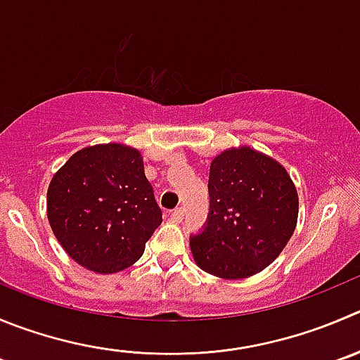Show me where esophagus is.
I'll return each mask as SVG.
<instances>
[{
    "instance_id": "34e87169",
    "label": "esophagus",
    "mask_w": 360,
    "mask_h": 360,
    "mask_svg": "<svg viewBox=\"0 0 360 360\" xmlns=\"http://www.w3.org/2000/svg\"><path fill=\"white\" fill-rule=\"evenodd\" d=\"M184 219V208L182 207H178L174 208L173 212H171V221L174 222H180Z\"/></svg>"
}]
</instances>
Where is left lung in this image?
I'll use <instances>...</instances> for the list:
<instances>
[{"label": "left lung", "instance_id": "1", "mask_svg": "<svg viewBox=\"0 0 360 360\" xmlns=\"http://www.w3.org/2000/svg\"><path fill=\"white\" fill-rule=\"evenodd\" d=\"M208 193V222L191 238L196 265L221 279L262 272L295 231L299 194L288 171L251 146H233L212 160Z\"/></svg>", "mask_w": 360, "mask_h": 360}]
</instances>
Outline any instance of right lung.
<instances>
[{
    "label": "right lung",
    "instance_id": "1",
    "mask_svg": "<svg viewBox=\"0 0 360 360\" xmlns=\"http://www.w3.org/2000/svg\"><path fill=\"white\" fill-rule=\"evenodd\" d=\"M47 219L75 263L97 274L134 265L162 222L139 150L122 143L86 146L54 173Z\"/></svg>",
    "mask_w": 360,
    "mask_h": 360
}]
</instances>
